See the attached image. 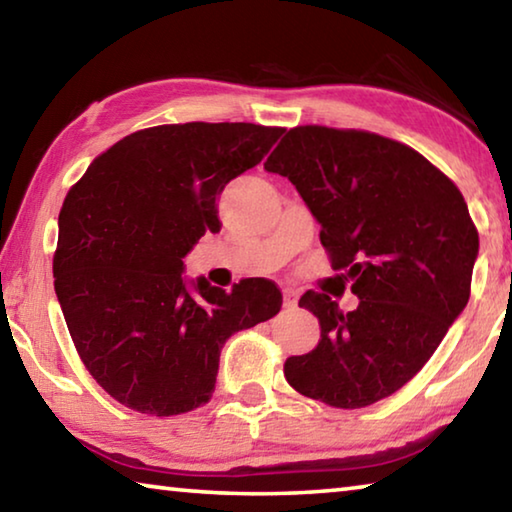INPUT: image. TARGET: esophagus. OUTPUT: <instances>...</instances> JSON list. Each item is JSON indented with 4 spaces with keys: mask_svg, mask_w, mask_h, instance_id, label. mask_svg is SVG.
<instances>
[{
    "mask_svg": "<svg viewBox=\"0 0 512 512\" xmlns=\"http://www.w3.org/2000/svg\"><path fill=\"white\" fill-rule=\"evenodd\" d=\"M282 300H285L287 310H294V307L298 305V294L294 289H285V291H282Z\"/></svg>",
    "mask_w": 512,
    "mask_h": 512,
    "instance_id": "1",
    "label": "esophagus"
}]
</instances>
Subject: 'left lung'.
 <instances>
[{
	"mask_svg": "<svg viewBox=\"0 0 512 512\" xmlns=\"http://www.w3.org/2000/svg\"><path fill=\"white\" fill-rule=\"evenodd\" d=\"M264 168L296 186L360 298L344 314L326 294H303L321 339L285 362L287 383L344 410L385 399L467 307L478 232L465 198L408 145L355 129H289Z\"/></svg>",
	"mask_w": 512,
	"mask_h": 512,
	"instance_id": "left-lung-1",
	"label": "left lung"
}]
</instances>
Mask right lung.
Listing matches in <instances>:
<instances>
[{"mask_svg":"<svg viewBox=\"0 0 512 512\" xmlns=\"http://www.w3.org/2000/svg\"><path fill=\"white\" fill-rule=\"evenodd\" d=\"M282 127L161 125L129 134L72 186L59 214L54 291L72 342L113 399L182 415L212 399L234 332L280 312L271 280L232 291L184 278V257L221 230L227 182L257 166Z\"/></svg>","mask_w":512,"mask_h":512,"instance_id":"add662e5","label":"right lung"}]
</instances>
